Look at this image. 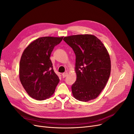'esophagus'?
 I'll return each instance as SVG.
<instances>
[{
	"mask_svg": "<svg viewBox=\"0 0 134 134\" xmlns=\"http://www.w3.org/2000/svg\"><path fill=\"white\" fill-rule=\"evenodd\" d=\"M67 75H68V72H64V73H63V74H62V77L63 78H65V77L67 76Z\"/></svg>",
	"mask_w": 134,
	"mask_h": 134,
	"instance_id": "esophagus-1",
	"label": "esophagus"
}]
</instances>
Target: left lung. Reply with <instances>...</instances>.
Instances as JSON below:
<instances>
[{"label":"left lung","mask_w":134,"mask_h":134,"mask_svg":"<svg viewBox=\"0 0 134 134\" xmlns=\"http://www.w3.org/2000/svg\"><path fill=\"white\" fill-rule=\"evenodd\" d=\"M63 40L76 56V80L71 86L72 95L83 102L96 98L110 75L111 60L106 47L91 35L70 36Z\"/></svg>","instance_id":"8db88e82"}]
</instances>
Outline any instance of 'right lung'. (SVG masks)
Returning <instances> with one entry per match:
<instances>
[{
	"mask_svg": "<svg viewBox=\"0 0 134 134\" xmlns=\"http://www.w3.org/2000/svg\"><path fill=\"white\" fill-rule=\"evenodd\" d=\"M63 37H43L31 43L24 50L19 63V79L30 97L41 100L54 94L59 78L50 59L54 48Z\"/></svg>",
	"mask_w": 134,
	"mask_h": 134,
	"instance_id": "add662e5",
	"label": "right lung"
}]
</instances>
